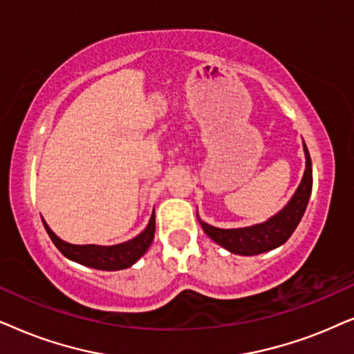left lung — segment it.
Segmentation results:
<instances>
[{
    "mask_svg": "<svg viewBox=\"0 0 354 354\" xmlns=\"http://www.w3.org/2000/svg\"><path fill=\"white\" fill-rule=\"evenodd\" d=\"M304 144V142H303ZM306 153V171L303 181L295 196L286 204L281 212H279L270 220L263 221L261 225L248 226V228L236 230H221L215 228L201 221L204 232L214 239L216 244L228 249L230 252L239 254V256H256L272 249L281 246L288 241V238L293 234L296 226L303 218L306 207H308L310 191H313V165H310L309 150L304 144Z\"/></svg>",
    "mask_w": 354,
    "mask_h": 354,
    "instance_id": "8db88e82",
    "label": "left lung"
}]
</instances>
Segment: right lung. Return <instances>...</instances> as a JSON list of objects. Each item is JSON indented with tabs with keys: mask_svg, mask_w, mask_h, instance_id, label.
I'll return each instance as SVG.
<instances>
[{
	"mask_svg": "<svg viewBox=\"0 0 354 354\" xmlns=\"http://www.w3.org/2000/svg\"><path fill=\"white\" fill-rule=\"evenodd\" d=\"M41 221H44L45 230L51 241L59 249L63 256L74 262L82 263V266L97 268V270H122V268L131 267L147 252V249L153 241L155 233V215L152 214L147 228L131 241L116 244V246H95V244L77 246V244H69L59 239L51 232L44 218H41Z\"/></svg>",
	"mask_w": 354,
	"mask_h": 354,
	"instance_id": "add662e5",
	"label": "right lung"
}]
</instances>
